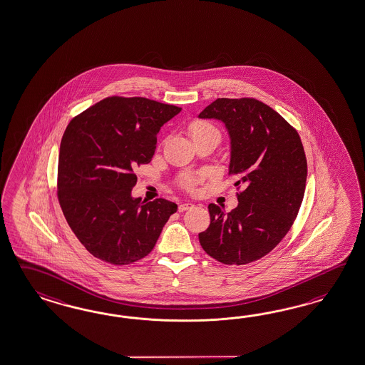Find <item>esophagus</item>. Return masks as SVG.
Masks as SVG:
<instances>
[{
	"instance_id": "esophagus-1",
	"label": "esophagus",
	"mask_w": 365,
	"mask_h": 365,
	"mask_svg": "<svg viewBox=\"0 0 365 365\" xmlns=\"http://www.w3.org/2000/svg\"><path fill=\"white\" fill-rule=\"evenodd\" d=\"M192 202H182L181 205L178 206V212H185L187 209H192L193 207Z\"/></svg>"
}]
</instances>
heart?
Masks as SVG:
<instances>
[{"label":"heart","instance_id":"obj_1","mask_svg":"<svg viewBox=\"0 0 365 365\" xmlns=\"http://www.w3.org/2000/svg\"><path fill=\"white\" fill-rule=\"evenodd\" d=\"M215 132L218 133L215 125H212L210 123L204 122V120H195L189 125V133H190L192 140L200 138V136H204L207 133H215Z\"/></svg>","mask_w":365,"mask_h":365}]
</instances>
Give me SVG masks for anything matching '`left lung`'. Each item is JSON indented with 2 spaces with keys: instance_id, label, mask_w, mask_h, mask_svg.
Returning a JSON list of instances; mask_svg holds the SVG:
<instances>
[{
  "instance_id": "1",
  "label": "left lung",
  "mask_w": 365,
  "mask_h": 365,
  "mask_svg": "<svg viewBox=\"0 0 365 365\" xmlns=\"http://www.w3.org/2000/svg\"><path fill=\"white\" fill-rule=\"evenodd\" d=\"M200 119L225 124L230 139L229 175L242 187L238 206L226 213L207 206L210 225L198 240L212 258L246 264L281 242L299 212L307 178V160L298 132L257 99L220 98Z\"/></svg>"
}]
</instances>
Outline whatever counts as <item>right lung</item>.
Masks as SVG:
<instances>
[{
    "label": "right lung",
    "instance_id": "1",
    "mask_svg": "<svg viewBox=\"0 0 365 365\" xmlns=\"http://www.w3.org/2000/svg\"><path fill=\"white\" fill-rule=\"evenodd\" d=\"M180 107L111 96L66 128L58 159V198L78 240L94 257L130 264L148 255L178 205L132 197L133 169L148 164L160 128Z\"/></svg>",
    "mask_w": 365,
    "mask_h": 365
}]
</instances>
